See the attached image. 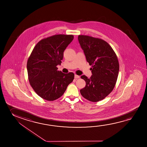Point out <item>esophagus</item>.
<instances>
[{"label": "esophagus", "mask_w": 147, "mask_h": 147, "mask_svg": "<svg viewBox=\"0 0 147 147\" xmlns=\"http://www.w3.org/2000/svg\"><path fill=\"white\" fill-rule=\"evenodd\" d=\"M74 77L75 79H77V78H79L80 77V76H78V75H77L75 74Z\"/></svg>", "instance_id": "34e87169"}]
</instances>
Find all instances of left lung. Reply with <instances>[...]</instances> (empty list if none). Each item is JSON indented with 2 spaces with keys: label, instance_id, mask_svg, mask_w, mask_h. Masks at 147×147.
Here are the masks:
<instances>
[{
  "label": "left lung",
  "instance_id": "left-lung-1",
  "mask_svg": "<svg viewBox=\"0 0 147 147\" xmlns=\"http://www.w3.org/2000/svg\"><path fill=\"white\" fill-rule=\"evenodd\" d=\"M78 39L87 62L92 65L90 78L81 76L86 85L80 93L89 101H100L115 87L119 69L118 59L111 46L102 39L86 35H79Z\"/></svg>",
  "mask_w": 147,
  "mask_h": 147
}]
</instances>
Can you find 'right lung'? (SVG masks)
I'll return each mask as SVG.
<instances>
[{"mask_svg":"<svg viewBox=\"0 0 147 147\" xmlns=\"http://www.w3.org/2000/svg\"><path fill=\"white\" fill-rule=\"evenodd\" d=\"M74 38L72 35L59 34L39 41L27 61L30 84L42 98L53 101L63 95L73 82L74 74L57 70L63 52Z\"/></svg>","mask_w":147,"mask_h":147,"instance_id":"add662e5","label":"right lung"}]
</instances>
